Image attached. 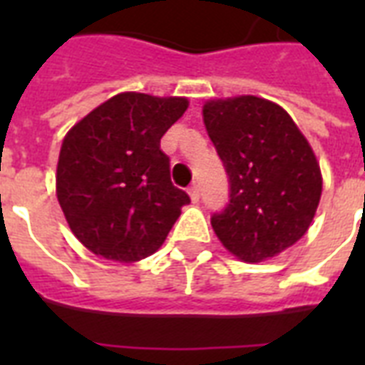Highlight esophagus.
Segmentation results:
<instances>
[{"label": "esophagus", "instance_id": "esophagus-1", "mask_svg": "<svg viewBox=\"0 0 365 365\" xmlns=\"http://www.w3.org/2000/svg\"><path fill=\"white\" fill-rule=\"evenodd\" d=\"M189 197H191V200H193V202H197V200L200 199V189L197 183H193V185L189 187Z\"/></svg>", "mask_w": 365, "mask_h": 365}]
</instances>
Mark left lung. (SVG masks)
Returning <instances> with one entry per match:
<instances>
[{"instance_id": "8db88e82", "label": "left lung", "mask_w": 365, "mask_h": 365, "mask_svg": "<svg viewBox=\"0 0 365 365\" xmlns=\"http://www.w3.org/2000/svg\"><path fill=\"white\" fill-rule=\"evenodd\" d=\"M206 132L229 176V205L212 216L217 239L248 263L274 257L307 233L322 174L288 111L257 96L210 100Z\"/></svg>"}]
</instances>
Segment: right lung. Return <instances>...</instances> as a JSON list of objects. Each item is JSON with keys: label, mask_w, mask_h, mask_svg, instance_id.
<instances>
[{"label": "right lung", "mask_w": 365, "mask_h": 365, "mask_svg": "<svg viewBox=\"0 0 365 365\" xmlns=\"http://www.w3.org/2000/svg\"><path fill=\"white\" fill-rule=\"evenodd\" d=\"M185 98L121 93L83 117L56 166V197L79 242L106 259L155 254L191 199L170 180L160 138L185 113Z\"/></svg>", "instance_id": "obj_1"}]
</instances>
